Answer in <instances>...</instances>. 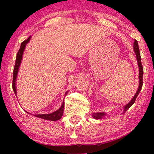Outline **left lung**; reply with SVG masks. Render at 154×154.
Returning <instances> with one entry per match:
<instances>
[{
	"label": "left lung",
	"instance_id": "obj_1",
	"mask_svg": "<svg viewBox=\"0 0 154 154\" xmlns=\"http://www.w3.org/2000/svg\"><path fill=\"white\" fill-rule=\"evenodd\" d=\"M133 48H134V52H135V54H136L137 60V63H138L139 80H140V81H140V83H139V88H138L136 94H134V96L133 97V98H132V100L130 101V102L128 103V104H126L125 106V107H124L123 113L125 112V111H127L128 109L130 108V107H131L132 105L134 104V102H135L137 97L138 96L139 93H140V92L141 91V90H142V85H143V73H144V71H143V66H142V62H141V56H140V49H139L138 43H137V40H134ZM105 115H106V113H94L92 115V116L93 117L94 119H102V118L104 117Z\"/></svg>",
	"mask_w": 154,
	"mask_h": 154
}]
</instances>
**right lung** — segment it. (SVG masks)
I'll return each mask as SVG.
<instances>
[{
	"label": "right lung",
	"mask_w": 154,
	"mask_h": 154,
	"mask_svg": "<svg viewBox=\"0 0 154 154\" xmlns=\"http://www.w3.org/2000/svg\"><path fill=\"white\" fill-rule=\"evenodd\" d=\"M31 36L29 37V38L26 40V41H23L22 44H21L20 48L19 50L17 52V54L16 57V62H15V65H14V71H13V81H12V89H13L14 94H16L17 96V90H16V79L17 76V73L19 71V68H20L21 62H22V55L23 53H24L25 47H26V45L29 43V41H30ZM67 92L65 93V95H66ZM64 103L63 102L62 106L60 109H58L57 111H54L53 113H48V114H36L34 115L35 117L41 118V119L48 120V121H56L60 120L61 118H62L63 115V112H64ZM28 113V112H27ZM31 114V113H30Z\"/></svg>",
	"instance_id": "1"
}]
</instances>
